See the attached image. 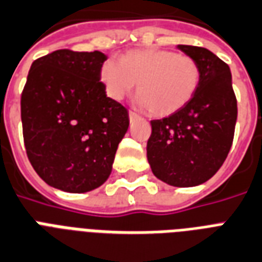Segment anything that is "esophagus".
<instances>
[{
  "label": "esophagus",
  "mask_w": 262,
  "mask_h": 262,
  "mask_svg": "<svg viewBox=\"0 0 262 262\" xmlns=\"http://www.w3.org/2000/svg\"><path fill=\"white\" fill-rule=\"evenodd\" d=\"M128 117H129V120L133 121V120H135V119H137L138 117V115L135 112H129L128 113Z\"/></svg>",
  "instance_id": "1"
}]
</instances>
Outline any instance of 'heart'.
<instances>
[{"label":"heart","instance_id":"obj_1","mask_svg":"<svg viewBox=\"0 0 262 262\" xmlns=\"http://www.w3.org/2000/svg\"><path fill=\"white\" fill-rule=\"evenodd\" d=\"M106 94L120 101L138 84V103L154 117H167L186 108L201 84V68L187 54L163 49L133 50L119 62L101 68Z\"/></svg>","mask_w":262,"mask_h":262}]
</instances>
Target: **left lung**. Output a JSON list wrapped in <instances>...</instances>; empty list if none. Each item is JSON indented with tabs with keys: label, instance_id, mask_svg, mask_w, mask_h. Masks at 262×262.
<instances>
[{
	"label": "left lung",
	"instance_id": "1",
	"mask_svg": "<svg viewBox=\"0 0 262 262\" xmlns=\"http://www.w3.org/2000/svg\"><path fill=\"white\" fill-rule=\"evenodd\" d=\"M198 62L201 84L180 112L151 120L147 161L157 179L175 187L205 183L226 161L238 116L230 67L210 50L178 45Z\"/></svg>",
	"mask_w": 262,
	"mask_h": 262
}]
</instances>
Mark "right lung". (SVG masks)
I'll list each match as a JSON object with an SVG mask.
<instances>
[{"label": "right lung", "mask_w": 262, "mask_h": 262, "mask_svg": "<svg viewBox=\"0 0 262 262\" xmlns=\"http://www.w3.org/2000/svg\"><path fill=\"white\" fill-rule=\"evenodd\" d=\"M106 56L56 50L32 62L21 93L24 146L49 186L87 192L106 182L129 125L127 109L106 97Z\"/></svg>", "instance_id": "1"}]
</instances>
